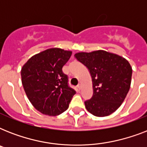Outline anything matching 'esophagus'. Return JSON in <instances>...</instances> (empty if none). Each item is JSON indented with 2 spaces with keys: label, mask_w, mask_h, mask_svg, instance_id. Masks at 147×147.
I'll return each mask as SVG.
<instances>
[{
  "label": "esophagus",
  "mask_w": 147,
  "mask_h": 147,
  "mask_svg": "<svg viewBox=\"0 0 147 147\" xmlns=\"http://www.w3.org/2000/svg\"><path fill=\"white\" fill-rule=\"evenodd\" d=\"M77 88H78V90L80 91L81 88H82V85H81V84H78V85H77Z\"/></svg>",
  "instance_id": "1"
}]
</instances>
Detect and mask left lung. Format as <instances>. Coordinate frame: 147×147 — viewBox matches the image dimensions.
<instances>
[{
  "instance_id": "8db88e82",
  "label": "left lung",
  "mask_w": 147,
  "mask_h": 147,
  "mask_svg": "<svg viewBox=\"0 0 147 147\" xmlns=\"http://www.w3.org/2000/svg\"><path fill=\"white\" fill-rule=\"evenodd\" d=\"M75 58L89 71L93 96L85 102L96 117L108 116L118 109L130 88L132 67L121 55L105 50L77 53Z\"/></svg>"
}]
</instances>
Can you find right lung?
I'll use <instances>...</instances> for the list:
<instances>
[{"label":"right lung","instance_id":"obj_1","mask_svg":"<svg viewBox=\"0 0 147 147\" xmlns=\"http://www.w3.org/2000/svg\"><path fill=\"white\" fill-rule=\"evenodd\" d=\"M71 51L51 48L33 55L21 69V81L29 100L38 111L57 116L66 111L75 90L69 87L62 67Z\"/></svg>","mask_w":147,"mask_h":147}]
</instances>
